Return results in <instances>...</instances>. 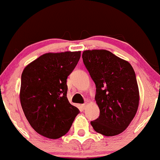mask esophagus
I'll use <instances>...</instances> for the list:
<instances>
[{
	"label": "esophagus",
	"instance_id": "esophagus-1",
	"mask_svg": "<svg viewBox=\"0 0 160 160\" xmlns=\"http://www.w3.org/2000/svg\"><path fill=\"white\" fill-rule=\"evenodd\" d=\"M87 105H88V103H87V102H85V103L82 104V108H83V109H86V108L87 107Z\"/></svg>",
	"mask_w": 160,
	"mask_h": 160
}]
</instances>
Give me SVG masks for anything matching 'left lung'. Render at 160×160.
Segmentation results:
<instances>
[{
  "instance_id": "left-lung-1",
  "label": "left lung",
  "mask_w": 160,
  "mask_h": 160,
  "mask_svg": "<svg viewBox=\"0 0 160 160\" xmlns=\"http://www.w3.org/2000/svg\"><path fill=\"white\" fill-rule=\"evenodd\" d=\"M82 61L96 87L95 99L100 110L91 121L95 132L105 136L119 135L128 127L138 108L135 73L127 61L110 51H83Z\"/></svg>"
}]
</instances>
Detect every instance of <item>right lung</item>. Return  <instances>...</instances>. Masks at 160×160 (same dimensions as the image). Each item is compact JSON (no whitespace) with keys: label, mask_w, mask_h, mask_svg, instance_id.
<instances>
[{"label":"right lung","mask_w":160,"mask_h":160,"mask_svg":"<svg viewBox=\"0 0 160 160\" xmlns=\"http://www.w3.org/2000/svg\"><path fill=\"white\" fill-rule=\"evenodd\" d=\"M80 53H46L23 70L22 108L32 127L46 138L65 135L80 113L67 98V78L78 65Z\"/></svg>","instance_id":"add662e5"}]
</instances>
